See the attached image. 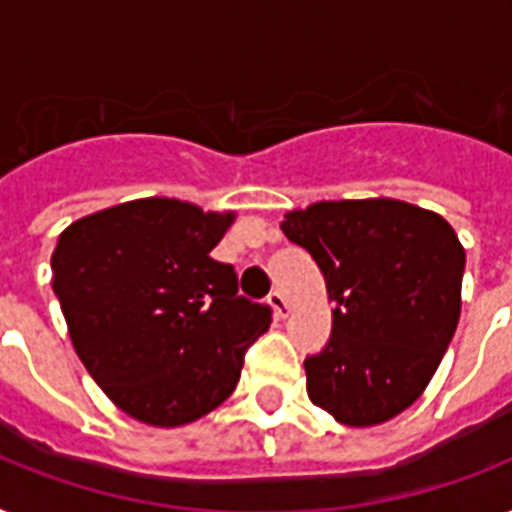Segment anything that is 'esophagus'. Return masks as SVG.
<instances>
[{"label": "esophagus", "mask_w": 512, "mask_h": 512, "mask_svg": "<svg viewBox=\"0 0 512 512\" xmlns=\"http://www.w3.org/2000/svg\"><path fill=\"white\" fill-rule=\"evenodd\" d=\"M268 305L273 308V316H276V319H287L289 305H287V297L281 295V292H271V295H268Z\"/></svg>", "instance_id": "1"}]
</instances>
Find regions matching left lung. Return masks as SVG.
I'll list each match as a JSON object with an SVG mask.
<instances>
[{"label": "left lung", "instance_id": "obj_1", "mask_svg": "<svg viewBox=\"0 0 512 512\" xmlns=\"http://www.w3.org/2000/svg\"><path fill=\"white\" fill-rule=\"evenodd\" d=\"M281 231L311 252L337 303L327 348L305 358L308 398L348 428L393 420L428 388L460 321L457 233L398 199L316 201Z\"/></svg>", "mask_w": 512, "mask_h": 512}]
</instances>
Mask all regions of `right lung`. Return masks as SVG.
<instances>
[{"label":"right lung","mask_w":512,"mask_h":512,"mask_svg":"<svg viewBox=\"0 0 512 512\" xmlns=\"http://www.w3.org/2000/svg\"><path fill=\"white\" fill-rule=\"evenodd\" d=\"M236 212L151 196L58 236L52 289L84 369L132 420L177 428L231 396L271 308L239 295L217 247Z\"/></svg>","instance_id":"add662e5"}]
</instances>
